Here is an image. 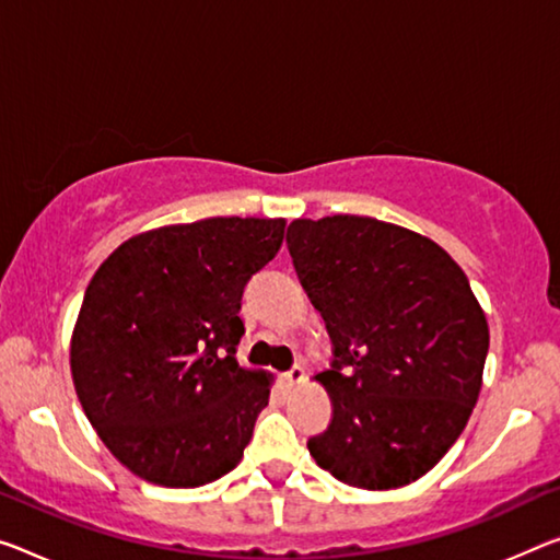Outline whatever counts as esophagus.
<instances>
[{
  "label": "esophagus",
  "instance_id": "1",
  "mask_svg": "<svg viewBox=\"0 0 560 560\" xmlns=\"http://www.w3.org/2000/svg\"><path fill=\"white\" fill-rule=\"evenodd\" d=\"M303 381H305V370L300 365H295L290 373L282 375V385H285V388H295V385H300Z\"/></svg>",
  "mask_w": 560,
  "mask_h": 560
}]
</instances>
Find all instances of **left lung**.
<instances>
[{
  "instance_id": "left-lung-1",
  "label": "left lung",
  "mask_w": 560,
  "mask_h": 560,
  "mask_svg": "<svg viewBox=\"0 0 560 560\" xmlns=\"http://www.w3.org/2000/svg\"><path fill=\"white\" fill-rule=\"evenodd\" d=\"M288 250L335 355L315 375L332 418L310 455L352 488L412 483L458 441L483 385L488 320L466 272L430 237L360 214L292 220Z\"/></svg>"
}]
</instances>
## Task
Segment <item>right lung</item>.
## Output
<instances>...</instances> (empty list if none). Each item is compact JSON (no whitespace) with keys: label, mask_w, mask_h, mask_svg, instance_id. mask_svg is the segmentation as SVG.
I'll use <instances>...</instances> for the list:
<instances>
[{"label":"right lung","mask_w":560,"mask_h":560,"mask_svg":"<svg viewBox=\"0 0 560 560\" xmlns=\"http://www.w3.org/2000/svg\"><path fill=\"white\" fill-rule=\"evenodd\" d=\"M282 235V218L148 230L90 280L70 346L74 390L109 453L148 483L197 488L243 458L272 375L237 363L240 300Z\"/></svg>","instance_id":"add662e5"}]
</instances>
